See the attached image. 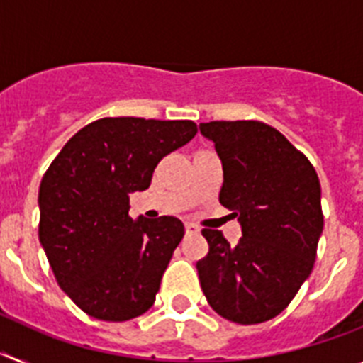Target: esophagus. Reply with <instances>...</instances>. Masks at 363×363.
Here are the masks:
<instances>
[{"instance_id":"34e87169","label":"esophagus","mask_w":363,"mask_h":363,"mask_svg":"<svg viewBox=\"0 0 363 363\" xmlns=\"http://www.w3.org/2000/svg\"><path fill=\"white\" fill-rule=\"evenodd\" d=\"M184 230H186V234H197L199 233V227L194 223H186L184 225Z\"/></svg>"}]
</instances>
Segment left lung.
<instances>
[{"label":"left lung","mask_w":363,"mask_h":363,"mask_svg":"<svg viewBox=\"0 0 363 363\" xmlns=\"http://www.w3.org/2000/svg\"><path fill=\"white\" fill-rule=\"evenodd\" d=\"M199 129L223 164L219 203L242 225L236 245L219 230L203 228L208 255L197 262L201 288L228 321H269L312 273L323 233L318 173L264 121H210Z\"/></svg>","instance_id":"8db88e82"}]
</instances>
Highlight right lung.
<instances>
[{
    "label": "right lung",
    "mask_w": 363,
    "mask_h": 363,
    "mask_svg": "<svg viewBox=\"0 0 363 363\" xmlns=\"http://www.w3.org/2000/svg\"><path fill=\"white\" fill-rule=\"evenodd\" d=\"M196 133L190 120L101 118L42 177L38 238L62 291L88 315L129 321L153 306L184 225L173 216L133 221L129 196Z\"/></svg>",
    "instance_id": "1"
}]
</instances>
